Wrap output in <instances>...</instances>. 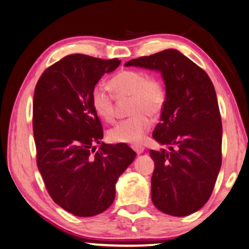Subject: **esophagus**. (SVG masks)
Returning <instances> with one entry per match:
<instances>
[{
    "instance_id": "esophagus-1",
    "label": "esophagus",
    "mask_w": 249,
    "mask_h": 249,
    "mask_svg": "<svg viewBox=\"0 0 249 249\" xmlns=\"http://www.w3.org/2000/svg\"><path fill=\"white\" fill-rule=\"evenodd\" d=\"M132 149L133 151L137 153V154H142L143 152H144V147L142 146V145H139V144H134V145H132Z\"/></svg>"
}]
</instances>
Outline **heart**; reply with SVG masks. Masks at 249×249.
<instances>
[{"label":"heart","mask_w":249,"mask_h":249,"mask_svg":"<svg viewBox=\"0 0 249 249\" xmlns=\"http://www.w3.org/2000/svg\"><path fill=\"white\" fill-rule=\"evenodd\" d=\"M109 86L119 97L132 96L131 114L109 130L108 138L116 143L139 144L151 129L152 117L161 111L166 101V91L157 77L146 76L139 70H123L111 78ZM95 114L107 123L115 118V103L110 89L97 84L91 94Z\"/></svg>","instance_id":"1"}]
</instances>
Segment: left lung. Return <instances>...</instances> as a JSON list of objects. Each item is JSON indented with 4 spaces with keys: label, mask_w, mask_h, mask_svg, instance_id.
<instances>
[{
    "label": "left lung",
    "mask_w": 249,
    "mask_h": 249,
    "mask_svg": "<svg viewBox=\"0 0 249 249\" xmlns=\"http://www.w3.org/2000/svg\"><path fill=\"white\" fill-rule=\"evenodd\" d=\"M124 66L156 70L166 86L160 123L153 138L168 149L149 152L155 162L154 205L175 217L197 212L213 193L222 159L221 116L212 80L173 49L131 59Z\"/></svg>",
    "instance_id": "8db88e82"
}]
</instances>
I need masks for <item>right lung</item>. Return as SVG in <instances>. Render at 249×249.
Instances as JSON below:
<instances>
[{
    "label": "right lung",
    "mask_w": 249,
    "mask_h": 249,
    "mask_svg": "<svg viewBox=\"0 0 249 249\" xmlns=\"http://www.w3.org/2000/svg\"><path fill=\"white\" fill-rule=\"evenodd\" d=\"M119 65L118 58L68 55L46 69L35 89L37 168L52 199L78 217L109 207L117 180L137 156L124 143H101L102 124L91 103L98 80Z\"/></svg>",
    "instance_id": "obj_1"
}]
</instances>
